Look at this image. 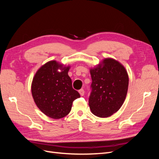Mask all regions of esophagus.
Here are the masks:
<instances>
[{
    "instance_id": "1",
    "label": "esophagus",
    "mask_w": 159,
    "mask_h": 159,
    "mask_svg": "<svg viewBox=\"0 0 159 159\" xmlns=\"http://www.w3.org/2000/svg\"><path fill=\"white\" fill-rule=\"evenodd\" d=\"M79 93H80V95L83 96V95H84V93H85V91H84V89H80V90H79Z\"/></svg>"
}]
</instances>
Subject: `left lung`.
Listing matches in <instances>:
<instances>
[{
    "label": "left lung",
    "mask_w": 159,
    "mask_h": 159,
    "mask_svg": "<svg viewBox=\"0 0 159 159\" xmlns=\"http://www.w3.org/2000/svg\"><path fill=\"white\" fill-rule=\"evenodd\" d=\"M92 80L89 105L93 114L108 117L121 108L125 99L129 77L119 61L105 59L102 64L90 70Z\"/></svg>",
    "instance_id": "obj_1"
}]
</instances>
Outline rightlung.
Wrapping results in <instances>:
<instances>
[{
    "mask_svg": "<svg viewBox=\"0 0 159 159\" xmlns=\"http://www.w3.org/2000/svg\"><path fill=\"white\" fill-rule=\"evenodd\" d=\"M69 70V66L50 61L37 71L33 78L31 90L34 102L50 118L58 119L66 116L74 101L80 98V93L72 88Z\"/></svg>",
    "mask_w": 159,
    "mask_h": 159,
    "instance_id": "right-lung-1",
    "label": "right lung"
}]
</instances>
